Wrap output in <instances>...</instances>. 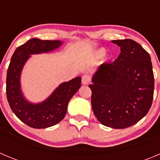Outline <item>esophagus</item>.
I'll return each instance as SVG.
<instances>
[{
    "instance_id": "esophagus-1",
    "label": "esophagus",
    "mask_w": 160,
    "mask_h": 160,
    "mask_svg": "<svg viewBox=\"0 0 160 160\" xmlns=\"http://www.w3.org/2000/svg\"><path fill=\"white\" fill-rule=\"evenodd\" d=\"M90 82V77L88 74H84L82 77V83L83 84H88Z\"/></svg>"
}]
</instances>
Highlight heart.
Instances as JSON below:
<instances>
[{
	"label": "heart",
	"instance_id": "obj_1",
	"mask_svg": "<svg viewBox=\"0 0 160 160\" xmlns=\"http://www.w3.org/2000/svg\"><path fill=\"white\" fill-rule=\"evenodd\" d=\"M104 54H105V49H101L100 50H98V52H97V55H98V56H99V57L103 56Z\"/></svg>",
	"mask_w": 160,
	"mask_h": 160
}]
</instances>
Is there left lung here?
Wrapping results in <instances>:
<instances>
[{
	"mask_svg": "<svg viewBox=\"0 0 160 160\" xmlns=\"http://www.w3.org/2000/svg\"><path fill=\"white\" fill-rule=\"evenodd\" d=\"M121 47L118 57L100 66L89 85L91 105L98 120L112 128L135 125L147 114L154 92L149 53L132 39L113 40Z\"/></svg>",
	"mask_w": 160,
	"mask_h": 160,
	"instance_id": "1",
	"label": "left lung"
}]
</instances>
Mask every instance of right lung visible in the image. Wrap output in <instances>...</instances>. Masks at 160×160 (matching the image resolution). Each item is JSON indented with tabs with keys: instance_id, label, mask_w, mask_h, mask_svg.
Masks as SVG:
<instances>
[{
	"instance_id": "add662e5",
	"label": "right lung",
	"mask_w": 160,
	"mask_h": 160,
	"mask_svg": "<svg viewBox=\"0 0 160 160\" xmlns=\"http://www.w3.org/2000/svg\"><path fill=\"white\" fill-rule=\"evenodd\" d=\"M62 44L58 40L32 38L18 47L11 59L6 79V93L11 110L25 125L34 128L53 126L62 120L67 114L69 101L81 86L78 77L61 83L49 98L40 104H33L24 98L20 88V75L29 55L47 52Z\"/></svg>"
}]
</instances>
